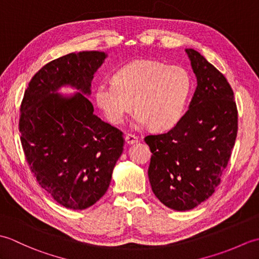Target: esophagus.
Returning a JSON list of instances; mask_svg holds the SVG:
<instances>
[{
	"label": "esophagus",
	"mask_w": 259,
	"mask_h": 259,
	"mask_svg": "<svg viewBox=\"0 0 259 259\" xmlns=\"http://www.w3.org/2000/svg\"><path fill=\"white\" fill-rule=\"evenodd\" d=\"M138 137H136L135 135H125L124 137V142L126 145H134L138 142Z\"/></svg>",
	"instance_id": "1"
}]
</instances>
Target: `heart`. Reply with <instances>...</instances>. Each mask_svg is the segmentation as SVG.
<instances>
[{"label": "heart", "mask_w": 259, "mask_h": 259, "mask_svg": "<svg viewBox=\"0 0 259 259\" xmlns=\"http://www.w3.org/2000/svg\"><path fill=\"white\" fill-rule=\"evenodd\" d=\"M191 88V76L180 65L136 60L115 71L112 83L99 84L95 97L113 124L122 122L135 103L133 128L150 124L155 130H169L183 118Z\"/></svg>", "instance_id": "obj_1"}]
</instances>
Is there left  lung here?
I'll return each instance as SVG.
<instances>
[{
    "mask_svg": "<svg viewBox=\"0 0 259 259\" xmlns=\"http://www.w3.org/2000/svg\"><path fill=\"white\" fill-rule=\"evenodd\" d=\"M197 88L188 111L167 134L147 136L153 194L177 211L207 200L221 183L237 137V108L226 78L194 49H186Z\"/></svg>",
    "mask_w": 259,
    "mask_h": 259,
    "instance_id": "1",
    "label": "left lung"
}]
</instances>
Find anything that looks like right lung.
Masks as SVG:
<instances>
[{
  "mask_svg": "<svg viewBox=\"0 0 259 259\" xmlns=\"http://www.w3.org/2000/svg\"><path fill=\"white\" fill-rule=\"evenodd\" d=\"M106 52H72L37 71L21 104V142L43 189L65 208L82 210L106 194L123 150L122 133L93 113L87 97ZM69 86L73 94L58 90Z\"/></svg>",
  "mask_w": 259,
  "mask_h": 259,
  "instance_id": "obj_1",
  "label": "right lung"
}]
</instances>
